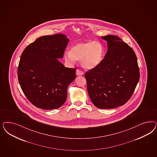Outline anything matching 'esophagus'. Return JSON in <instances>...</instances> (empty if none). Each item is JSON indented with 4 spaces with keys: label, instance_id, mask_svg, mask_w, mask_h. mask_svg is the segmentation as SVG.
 Returning <instances> with one entry per match:
<instances>
[{
    "label": "esophagus",
    "instance_id": "esophagus-1",
    "mask_svg": "<svg viewBox=\"0 0 157 157\" xmlns=\"http://www.w3.org/2000/svg\"><path fill=\"white\" fill-rule=\"evenodd\" d=\"M84 75V73L82 71H80L78 69H77L76 71V75L77 76H82Z\"/></svg>",
    "mask_w": 157,
    "mask_h": 157
}]
</instances>
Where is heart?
<instances>
[{
    "label": "heart",
    "mask_w": 157,
    "mask_h": 157,
    "mask_svg": "<svg viewBox=\"0 0 157 157\" xmlns=\"http://www.w3.org/2000/svg\"><path fill=\"white\" fill-rule=\"evenodd\" d=\"M105 56L104 47L99 41H86L75 44L69 52L64 54L66 62L74 63L81 61V65L86 69H92L99 66Z\"/></svg>",
    "instance_id": "1"
}]
</instances>
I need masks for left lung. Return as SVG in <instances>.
<instances>
[{
	"instance_id": "obj_1",
	"label": "left lung",
	"mask_w": 157,
	"mask_h": 157,
	"mask_svg": "<svg viewBox=\"0 0 157 157\" xmlns=\"http://www.w3.org/2000/svg\"><path fill=\"white\" fill-rule=\"evenodd\" d=\"M107 52L101 63L87 71L85 77L91 101L102 109L124 105L130 99L139 81L136 54L126 43L113 35L101 36Z\"/></svg>"
}]
</instances>
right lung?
I'll return each instance as SVG.
<instances>
[{
    "label": "right lung",
    "instance_id": "obj_1",
    "mask_svg": "<svg viewBox=\"0 0 157 157\" xmlns=\"http://www.w3.org/2000/svg\"><path fill=\"white\" fill-rule=\"evenodd\" d=\"M62 34L44 36L27 46L21 56L18 78L28 100L44 110L59 108L66 101L67 88L76 69L65 67L63 58L69 42Z\"/></svg>",
    "mask_w": 157,
    "mask_h": 157
}]
</instances>
